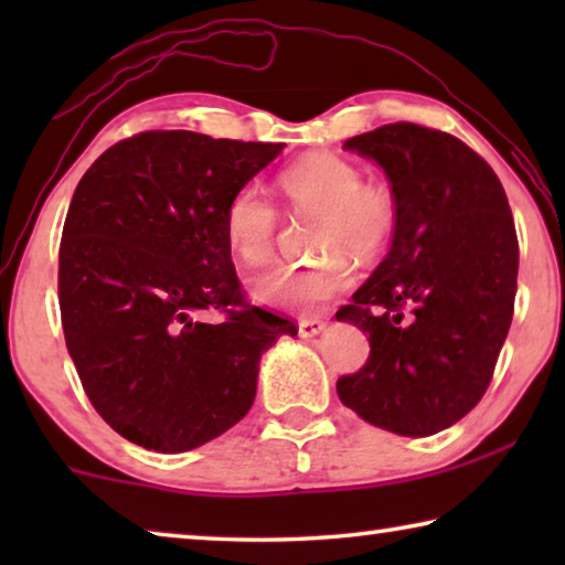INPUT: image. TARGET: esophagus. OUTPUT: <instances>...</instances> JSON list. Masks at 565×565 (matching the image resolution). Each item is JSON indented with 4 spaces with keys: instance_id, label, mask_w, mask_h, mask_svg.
<instances>
[{
    "instance_id": "1",
    "label": "esophagus",
    "mask_w": 565,
    "mask_h": 565,
    "mask_svg": "<svg viewBox=\"0 0 565 565\" xmlns=\"http://www.w3.org/2000/svg\"><path fill=\"white\" fill-rule=\"evenodd\" d=\"M323 329H327V321H323V319H301L299 321V337L301 339H313Z\"/></svg>"
}]
</instances>
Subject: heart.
<instances>
[{
    "label": "heart",
    "instance_id": "b5f03b06",
    "mask_svg": "<svg viewBox=\"0 0 565 565\" xmlns=\"http://www.w3.org/2000/svg\"><path fill=\"white\" fill-rule=\"evenodd\" d=\"M279 189L296 214L319 216V252L327 259L313 266H286L262 274L254 296L266 306L317 311L353 279L347 254L379 256L398 228L396 194L379 181H363V171L339 154H311L279 174ZM279 214L256 186H242L228 199L224 236L246 266L271 262Z\"/></svg>",
    "mask_w": 565,
    "mask_h": 565
}]
</instances>
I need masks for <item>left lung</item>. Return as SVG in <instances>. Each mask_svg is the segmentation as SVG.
Listing matches in <instances>:
<instances>
[{"instance_id": "left-lung-1", "label": "left lung", "mask_w": 565, "mask_h": 565, "mask_svg": "<svg viewBox=\"0 0 565 565\" xmlns=\"http://www.w3.org/2000/svg\"><path fill=\"white\" fill-rule=\"evenodd\" d=\"M398 202L391 252L337 311L369 333V359L337 381L343 406L386 431L431 436L483 398L509 333L519 238L483 157L454 134L396 121L351 137Z\"/></svg>"}]
</instances>
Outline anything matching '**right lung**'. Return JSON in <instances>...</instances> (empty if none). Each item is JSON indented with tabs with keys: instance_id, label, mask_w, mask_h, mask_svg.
Listing matches in <instances>:
<instances>
[{
	"instance_id": "1",
	"label": "right lung",
	"mask_w": 565,
	"mask_h": 565,
	"mask_svg": "<svg viewBox=\"0 0 565 565\" xmlns=\"http://www.w3.org/2000/svg\"><path fill=\"white\" fill-rule=\"evenodd\" d=\"M281 147L141 131L76 186L60 244L64 339L127 441L181 454L222 436L254 404L262 353L299 331L246 301L224 236L228 199Z\"/></svg>"
}]
</instances>
